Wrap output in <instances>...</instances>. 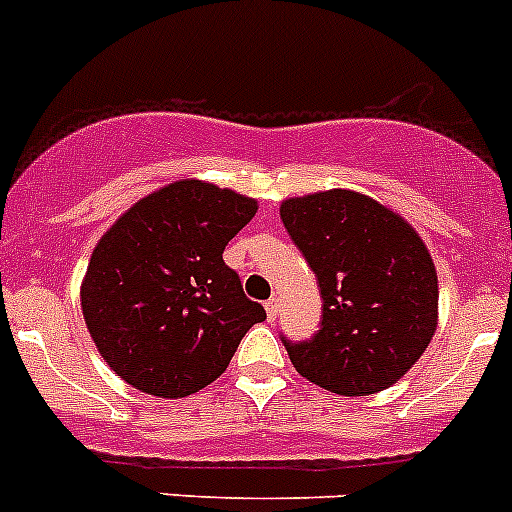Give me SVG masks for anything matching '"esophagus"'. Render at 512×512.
<instances>
[{"instance_id": "1", "label": "esophagus", "mask_w": 512, "mask_h": 512, "mask_svg": "<svg viewBox=\"0 0 512 512\" xmlns=\"http://www.w3.org/2000/svg\"><path fill=\"white\" fill-rule=\"evenodd\" d=\"M264 307H266V317H269V320L274 322V320H276V314H279V299L271 297L269 302L264 304Z\"/></svg>"}]
</instances>
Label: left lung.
<instances>
[{"label": "left lung", "instance_id": "obj_1", "mask_svg": "<svg viewBox=\"0 0 512 512\" xmlns=\"http://www.w3.org/2000/svg\"><path fill=\"white\" fill-rule=\"evenodd\" d=\"M279 213L322 294L317 335L281 337L297 373L340 396L393 386L437 330V269L421 236L353 190L289 198Z\"/></svg>", "mask_w": 512, "mask_h": 512}]
</instances>
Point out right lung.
Segmentation results:
<instances>
[{
    "mask_svg": "<svg viewBox=\"0 0 512 512\" xmlns=\"http://www.w3.org/2000/svg\"><path fill=\"white\" fill-rule=\"evenodd\" d=\"M256 210L246 195L180 180L131 205L103 233L81 287L83 320L129 386L159 398L198 393L266 320L223 261Z\"/></svg>",
    "mask_w": 512,
    "mask_h": 512,
    "instance_id": "1",
    "label": "right lung"
}]
</instances>
